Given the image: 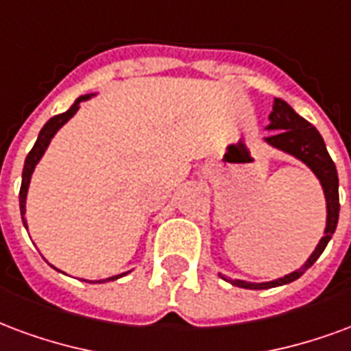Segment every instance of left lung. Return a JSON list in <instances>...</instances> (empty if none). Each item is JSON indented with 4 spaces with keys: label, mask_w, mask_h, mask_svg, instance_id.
Listing matches in <instances>:
<instances>
[{
    "label": "left lung",
    "mask_w": 351,
    "mask_h": 351,
    "mask_svg": "<svg viewBox=\"0 0 351 351\" xmlns=\"http://www.w3.org/2000/svg\"><path fill=\"white\" fill-rule=\"evenodd\" d=\"M266 130H274L275 134L269 137H264V141L271 145L274 149H279L282 152H287V154L298 158L320 180L324 195H326L328 217H326L324 236L318 241L313 255L308 256L307 262L300 269H295L292 274L268 282L240 281V279H230V277H225V275L219 274V277L230 282V285L249 288V290H266V288L281 287V285H288V282L300 279L301 275L305 274L314 262L318 261V256L324 253V249L331 240V236L335 234V228H337V223H339V210H341V204H339V175H337V167H335L333 160H331V156L326 149V143L322 139L320 132L314 128L308 121H305L303 117L298 115L281 98H275L274 111L269 113V124L266 126Z\"/></svg>",
    "instance_id": "left-lung-1"
}]
</instances>
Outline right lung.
<instances>
[{"label": "right lung", "instance_id": "1", "mask_svg": "<svg viewBox=\"0 0 351 351\" xmlns=\"http://www.w3.org/2000/svg\"><path fill=\"white\" fill-rule=\"evenodd\" d=\"M90 96L95 95H83L80 98H76V102L70 106L69 111H64L61 115L51 117L48 123L44 124L43 130H40V134L37 137V143L33 145V149L29 150V154L25 158V163H23V171H22V188H20V214H22V221L23 227L27 228V221H25V199H27V189H29V182H31V175H33V171L37 167V163L40 162V158L44 156L46 149H48V145H50L51 137L56 136L57 130L61 128L63 124H66L72 119V117L76 115V111L80 110V102H85V100H89ZM126 274L121 275H113L110 279H102V281H89V282H106V281H115L119 277H123ZM85 281V279H83Z\"/></svg>", "mask_w": 351, "mask_h": 351}]
</instances>
